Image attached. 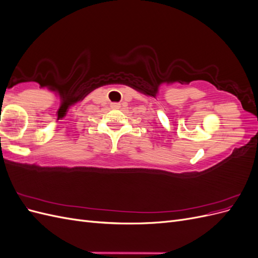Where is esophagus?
Returning a JSON list of instances; mask_svg holds the SVG:
<instances>
[{
  "instance_id": "1",
  "label": "esophagus",
  "mask_w": 258,
  "mask_h": 258,
  "mask_svg": "<svg viewBox=\"0 0 258 258\" xmlns=\"http://www.w3.org/2000/svg\"><path fill=\"white\" fill-rule=\"evenodd\" d=\"M111 107H112V108H119V107H120V104H119V103H112V104H111Z\"/></svg>"
}]
</instances>
